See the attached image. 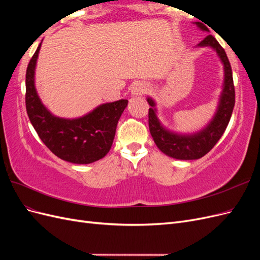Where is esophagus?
<instances>
[{"label":"esophagus","instance_id":"34e87169","mask_svg":"<svg viewBox=\"0 0 260 260\" xmlns=\"http://www.w3.org/2000/svg\"><path fill=\"white\" fill-rule=\"evenodd\" d=\"M146 90H147L146 84H144L142 82H137V83H135V84L132 85L131 94H132L133 96H136V95H139V94L144 93Z\"/></svg>","mask_w":260,"mask_h":260}]
</instances>
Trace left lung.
<instances>
[{
  "instance_id": "obj_1",
  "label": "left lung",
  "mask_w": 260,
  "mask_h": 260,
  "mask_svg": "<svg viewBox=\"0 0 260 260\" xmlns=\"http://www.w3.org/2000/svg\"><path fill=\"white\" fill-rule=\"evenodd\" d=\"M194 25L202 31H209L202 22L196 21ZM196 48H210L214 50L223 65L224 73L222 90L219 95L216 112L205 127L192 133L172 131L165 127L157 116L155 100L149 96L146 98L148 104L151 105V108L148 109V127L155 144L164 154L180 160L199 159L216 145L228 127L235 103L232 69L221 45L209 35L196 45Z\"/></svg>"
}]
</instances>
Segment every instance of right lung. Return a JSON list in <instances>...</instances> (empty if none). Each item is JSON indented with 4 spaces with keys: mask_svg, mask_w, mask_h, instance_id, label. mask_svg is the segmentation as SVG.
Returning a JSON list of instances; mask_svg holds the SVG:
<instances>
[{
    "mask_svg": "<svg viewBox=\"0 0 260 260\" xmlns=\"http://www.w3.org/2000/svg\"><path fill=\"white\" fill-rule=\"evenodd\" d=\"M38 46L26 73V108L31 124L50 151L60 159L86 165L102 159L113 145L118 120L128 100L104 103L81 117L55 116L44 106L35 84Z\"/></svg>",
    "mask_w": 260,
    "mask_h": 260,
    "instance_id": "right-lung-1",
    "label": "right lung"
}]
</instances>
